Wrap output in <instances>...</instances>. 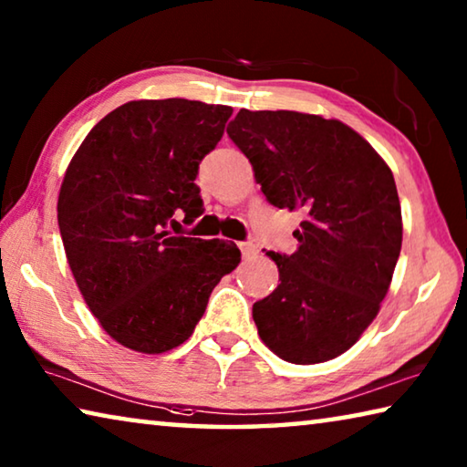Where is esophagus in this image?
<instances>
[{"label":"esophagus","instance_id":"esophagus-1","mask_svg":"<svg viewBox=\"0 0 467 467\" xmlns=\"http://www.w3.org/2000/svg\"><path fill=\"white\" fill-rule=\"evenodd\" d=\"M239 249H241V253H243V257L244 259H251V257H255L257 255V244L255 243H251V241H243V243H239Z\"/></svg>","mask_w":467,"mask_h":467}]
</instances>
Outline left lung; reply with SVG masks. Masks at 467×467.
<instances>
[{"label":"left lung","mask_w":467,"mask_h":467,"mask_svg":"<svg viewBox=\"0 0 467 467\" xmlns=\"http://www.w3.org/2000/svg\"><path fill=\"white\" fill-rule=\"evenodd\" d=\"M228 136L267 202L305 216L292 255L267 251L280 284L253 305L262 342L292 365H317L358 342L381 309L401 249L393 172L337 119L241 109Z\"/></svg>","instance_id":"8db88e82"}]
</instances>
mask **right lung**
Returning a JSON list of instances; mask_svg holds the SVG:
<instances>
[{
    "label": "right lung",
    "mask_w": 467,
    "mask_h": 467,
    "mask_svg": "<svg viewBox=\"0 0 467 467\" xmlns=\"http://www.w3.org/2000/svg\"><path fill=\"white\" fill-rule=\"evenodd\" d=\"M233 109L200 100H131L94 125L67 164L57 223L82 296L107 334L141 354L189 339L234 243L171 236L177 212L202 214L193 181Z\"/></svg>",
    "instance_id": "1"
}]
</instances>
